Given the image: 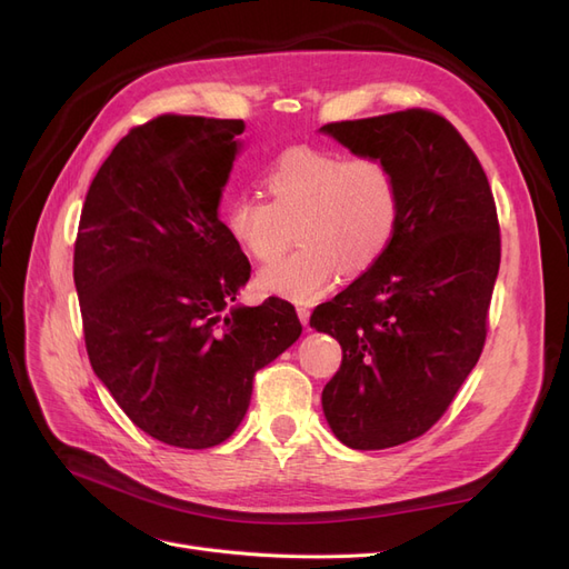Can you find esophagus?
<instances>
[{"instance_id":"1","label":"esophagus","mask_w":569,"mask_h":569,"mask_svg":"<svg viewBox=\"0 0 569 569\" xmlns=\"http://www.w3.org/2000/svg\"><path fill=\"white\" fill-rule=\"evenodd\" d=\"M297 313H299L301 325L306 327V325H308V320H311V311H308V308H297Z\"/></svg>"}]
</instances>
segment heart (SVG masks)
Listing matches in <instances>:
<instances>
[{
	"instance_id": "obj_1",
	"label": "heart",
	"mask_w": 569,
	"mask_h": 569,
	"mask_svg": "<svg viewBox=\"0 0 569 569\" xmlns=\"http://www.w3.org/2000/svg\"><path fill=\"white\" fill-rule=\"evenodd\" d=\"M268 201L237 197L226 206L228 237L258 263L274 261L291 239L299 249L258 272V289L295 303L327 295L339 268L363 272L389 249L399 222V182L377 157L291 147L266 170Z\"/></svg>"
}]
</instances>
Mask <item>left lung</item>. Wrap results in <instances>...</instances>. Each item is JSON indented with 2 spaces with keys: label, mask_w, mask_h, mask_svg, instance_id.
Here are the masks:
<instances>
[{
  "label": "left lung",
  "mask_w": 569,
  "mask_h": 569,
  "mask_svg": "<svg viewBox=\"0 0 569 569\" xmlns=\"http://www.w3.org/2000/svg\"><path fill=\"white\" fill-rule=\"evenodd\" d=\"M320 132L356 157L387 161L399 182L389 249L311 316L341 343V366L322 389L327 425L349 449H391L443 416L485 349L501 266L496 203L468 142L432 111Z\"/></svg>",
  "instance_id": "1"
}]
</instances>
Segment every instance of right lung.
I'll use <instances>...</instances> for the list:
<instances>
[{
    "label": "right lung",
    "instance_id": "right-lung-1",
    "mask_svg": "<svg viewBox=\"0 0 569 569\" xmlns=\"http://www.w3.org/2000/svg\"><path fill=\"white\" fill-rule=\"evenodd\" d=\"M244 120L159 116L132 128L84 197L73 256L84 347L126 416L178 449L244 420L253 375L301 335L295 306L232 303L244 251L218 218Z\"/></svg>",
    "mask_w": 569,
    "mask_h": 569
}]
</instances>
